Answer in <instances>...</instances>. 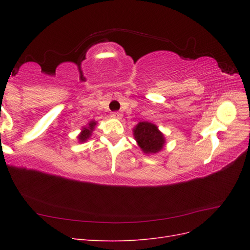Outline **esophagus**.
<instances>
[{
	"label": "esophagus",
	"mask_w": 250,
	"mask_h": 250,
	"mask_svg": "<svg viewBox=\"0 0 250 250\" xmlns=\"http://www.w3.org/2000/svg\"><path fill=\"white\" fill-rule=\"evenodd\" d=\"M111 116L120 119V118H122L123 115H122V112H120V111H113V112H111Z\"/></svg>",
	"instance_id": "1"
}]
</instances>
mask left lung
Wrapping results in <instances>:
<instances>
[{
    "instance_id": "obj_1",
    "label": "left lung",
    "mask_w": 250,
    "mask_h": 250,
    "mask_svg": "<svg viewBox=\"0 0 250 250\" xmlns=\"http://www.w3.org/2000/svg\"><path fill=\"white\" fill-rule=\"evenodd\" d=\"M135 141L145 153H156L163 149L165 138L157 127L149 122H141L133 129Z\"/></svg>"
}]
</instances>
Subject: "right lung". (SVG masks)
Listing matches in <instances>:
<instances>
[{"instance_id":"obj_1","label":"right lung","mask_w":250,"mask_h":250,"mask_svg":"<svg viewBox=\"0 0 250 250\" xmlns=\"http://www.w3.org/2000/svg\"><path fill=\"white\" fill-rule=\"evenodd\" d=\"M95 125H96V122H94V121H92V122H90V123L88 124V127L83 128L82 132L80 133V135L78 137L79 140H80V142H85V141L90 137V134H92V131L94 130Z\"/></svg>"}]
</instances>
